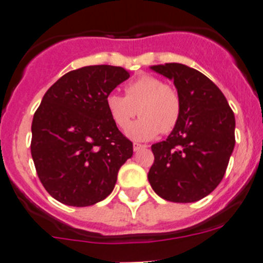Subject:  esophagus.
Listing matches in <instances>:
<instances>
[{
	"mask_svg": "<svg viewBox=\"0 0 263 263\" xmlns=\"http://www.w3.org/2000/svg\"><path fill=\"white\" fill-rule=\"evenodd\" d=\"M142 147H146V146H145V145H141V144H137V142H134V150H135V152L142 149Z\"/></svg>",
	"mask_w": 263,
	"mask_h": 263,
	"instance_id": "obj_1",
	"label": "esophagus"
}]
</instances>
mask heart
Returning <instances> with one entry per match:
<instances>
[{
  "label": "heart",
  "mask_w": 263,
  "mask_h": 263,
  "mask_svg": "<svg viewBox=\"0 0 263 263\" xmlns=\"http://www.w3.org/2000/svg\"><path fill=\"white\" fill-rule=\"evenodd\" d=\"M126 96L109 93L106 110L118 128L126 129L136 109L142 118L126 131L135 141H149L159 132H171L181 116V99L177 91L154 76H141L124 87Z\"/></svg>",
  "instance_id": "b5f03b06"
}]
</instances>
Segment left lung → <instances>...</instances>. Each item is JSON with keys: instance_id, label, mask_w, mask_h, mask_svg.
Masks as SVG:
<instances>
[{"instance_id": "obj_1", "label": "left lung", "mask_w": 263, "mask_h": 263, "mask_svg": "<svg viewBox=\"0 0 263 263\" xmlns=\"http://www.w3.org/2000/svg\"><path fill=\"white\" fill-rule=\"evenodd\" d=\"M150 69L173 81L181 116L167 139L152 145L154 163L147 180L163 199L196 202L225 175L235 146V117L220 88L199 70L178 63Z\"/></svg>"}]
</instances>
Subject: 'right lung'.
<instances>
[{
  "instance_id": "obj_1",
  "label": "right lung",
  "mask_w": 263,
  "mask_h": 263,
  "mask_svg": "<svg viewBox=\"0 0 263 263\" xmlns=\"http://www.w3.org/2000/svg\"><path fill=\"white\" fill-rule=\"evenodd\" d=\"M129 78L121 67L90 65L64 74L43 96L32 122L35 171L52 198L73 207L101 202L134 154L105 99Z\"/></svg>"
}]
</instances>
